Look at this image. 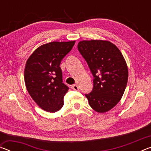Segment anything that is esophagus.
<instances>
[{
  "label": "esophagus",
  "instance_id": "obj_1",
  "mask_svg": "<svg viewBox=\"0 0 151 151\" xmlns=\"http://www.w3.org/2000/svg\"><path fill=\"white\" fill-rule=\"evenodd\" d=\"M71 88H72V89H73V90L75 91H78V86L77 85H73L71 86Z\"/></svg>",
  "mask_w": 151,
  "mask_h": 151
}]
</instances>
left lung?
I'll return each mask as SVG.
<instances>
[{
	"mask_svg": "<svg viewBox=\"0 0 151 151\" xmlns=\"http://www.w3.org/2000/svg\"><path fill=\"white\" fill-rule=\"evenodd\" d=\"M77 47L94 77L93 90L85 94L89 105L100 113L109 111L120 101L126 88V61L119 48L107 40H83Z\"/></svg>",
	"mask_w": 151,
	"mask_h": 151,
	"instance_id": "8db88e82",
	"label": "left lung"
}]
</instances>
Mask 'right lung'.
Listing matches in <instances>:
<instances>
[{
  "instance_id": "obj_1",
  "label": "right lung",
  "mask_w": 151,
  "mask_h": 151,
  "mask_svg": "<svg viewBox=\"0 0 151 151\" xmlns=\"http://www.w3.org/2000/svg\"><path fill=\"white\" fill-rule=\"evenodd\" d=\"M75 41L51 42L37 48L27 60L24 82L28 92L42 110L55 112L62 108L68 87L63 83L61 60Z\"/></svg>"
}]
</instances>
